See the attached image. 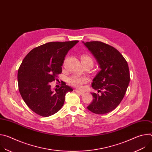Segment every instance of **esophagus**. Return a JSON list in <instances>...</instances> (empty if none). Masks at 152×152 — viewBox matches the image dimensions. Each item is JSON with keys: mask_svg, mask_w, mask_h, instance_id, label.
Returning a JSON list of instances; mask_svg holds the SVG:
<instances>
[{"mask_svg": "<svg viewBox=\"0 0 152 152\" xmlns=\"http://www.w3.org/2000/svg\"><path fill=\"white\" fill-rule=\"evenodd\" d=\"M75 92L76 93H77V94H80V95H83V94H84V93L83 92H82V91H79V90H75Z\"/></svg>", "mask_w": 152, "mask_h": 152, "instance_id": "1", "label": "esophagus"}]
</instances>
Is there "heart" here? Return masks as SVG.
I'll list each match as a JSON object with an SVG mask.
<instances>
[{
	"mask_svg": "<svg viewBox=\"0 0 152 152\" xmlns=\"http://www.w3.org/2000/svg\"><path fill=\"white\" fill-rule=\"evenodd\" d=\"M81 62L83 65L89 64L93 66L94 60L93 58L88 55H83L81 57ZM88 79L85 77H80L76 75H73L68 79V82L70 85L76 86L77 88H81L82 85L87 82Z\"/></svg>",
	"mask_w": 152,
	"mask_h": 152,
	"instance_id": "b5f03b06",
	"label": "heart"
}]
</instances>
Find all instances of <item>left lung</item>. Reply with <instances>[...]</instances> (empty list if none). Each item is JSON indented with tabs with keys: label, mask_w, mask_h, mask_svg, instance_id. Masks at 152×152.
<instances>
[{
	"label": "left lung",
	"mask_w": 152,
	"mask_h": 152,
	"mask_svg": "<svg viewBox=\"0 0 152 152\" xmlns=\"http://www.w3.org/2000/svg\"><path fill=\"white\" fill-rule=\"evenodd\" d=\"M82 42L101 69L92 83V87L101 94L91 93L94 99L87 108L96 114L108 113L117 107L126 92L130 81L127 62L115 48L103 42Z\"/></svg>",
	"instance_id": "obj_1"
}]
</instances>
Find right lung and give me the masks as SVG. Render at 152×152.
<instances>
[{"label":"right lung","mask_w":152,"mask_h":152,"mask_svg":"<svg viewBox=\"0 0 152 152\" xmlns=\"http://www.w3.org/2000/svg\"><path fill=\"white\" fill-rule=\"evenodd\" d=\"M79 42H50L31 50L18 70V90L30 109L42 117L50 116L62 107L65 96L73 91L66 83L51 89L50 82L57 80L68 52Z\"/></svg>","instance_id":"add662e5"}]
</instances>
